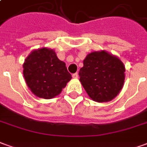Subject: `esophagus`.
<instances>
[{
  "label": "esophagus",
  "instance_id": "obj_1",
  "mask_svg": "<svg viewBox=\"0 0 147 147\" xmlns=\"http://www.w3.org/2000/svg\"><path fill=\"white\" fill-rule=\"evenodd\" d=\"M72 78H73V79H75V80L78 79V74H77V73L72 74Z\"/></svg>",
  "mask_w": 147,
  "mask_h": 147
}]
</instances>
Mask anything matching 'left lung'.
Returning <instances> with one entry per match:
<instances>
[{
    "mask_svg": "<svg viewBox=\"0 0 147 147\" xmlns=\"http://www.w3.org/2000/svg\"><path fill=\"white\" fill-rule=\"evenodd\" d=\"M125 66L117 56L105 50L94 51L83 60L80 81L93 101L108 102L123 88Z\"/></svg>",
    "mask_w": 147,
    "mask_h": 147,
    "instance_id": "left-lung-1",
    "label": "left lung"
}]
</instances>
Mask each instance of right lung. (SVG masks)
I'll return each instance as SVG.
<instances>
[{"label":"right lung","mask_w":147,"mask_h":147,"mask_svg":"<svg viewBox=\"0 0 147 147\" xmlns=\"http://www.w3.org/2000/svg\"><path fill=\"white\" fill-rule=\"evenodd\" d=\"M23 67L27 86L40 98L51 99L59 95L71 80L65 63L58 59L53 49L46 47L31 52Z\"/></svg>","instance_id":"obj_1"}]
</instances>
